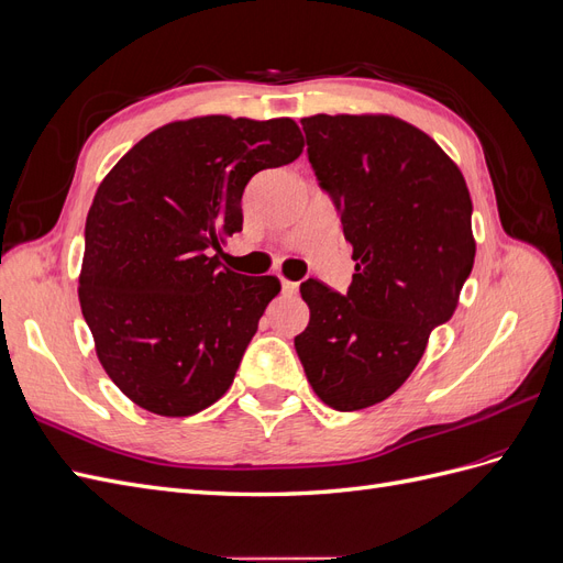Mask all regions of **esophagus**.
<instances>
[{"mask_svg":"<svg viewBox=\"0 0 563 563\" xmlns=\"http://www.w3.org/2000/svg\"><path fill=\"white\" fill-rule=\"evenodd\" d=\"M282 291H284V296H296L298 294V284L296 282H282Z\"/></svg>","mask_w":563,"mask_h":563,"instance_id":"34e87169","label":"esophagus"}]
</instances>
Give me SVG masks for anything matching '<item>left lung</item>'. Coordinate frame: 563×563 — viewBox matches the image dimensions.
Segmentation results:
<instances>
[{
  "label": "left lung",
  "instance_id": "1",
  "mask_svg": "<svg viewBox=\"0 0 563 563\" xmlns=\"http://www.w3.org/2000/svg\"><path fill=\"white\" fill-rule=\"evenodd\" d=\"M300 124L356 265L345 296L300 284L310 323L294 343L317 397L360 411L404 385L430 331L455 312L474 265L472 199L446 152L397 117L314 114Z\"/></svg>",
  "mask_w": 563,
  "mask_h": 563
}]
</instances>
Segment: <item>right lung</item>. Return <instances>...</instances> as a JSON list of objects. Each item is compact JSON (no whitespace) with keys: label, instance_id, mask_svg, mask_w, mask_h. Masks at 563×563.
I'll return each instance as SVG.
<instances>
[{"label":"right lung","instance_id":"add662e5","mask_svg":"<svg viewBox=\"0 0 563 563\" xmlns=\"http://www.w3.org/2000/svg\"><path fill=\"white\" fill-rule=\"evenodd\" d=\"M302 152L294 119L197 117L135 143L100 183L84 230L79 302L112 383L183 418L230 389L277 277L220 267L242 232V195Z\"/></svg>","mask_w":563,"mask_h":563}]
</instances>
